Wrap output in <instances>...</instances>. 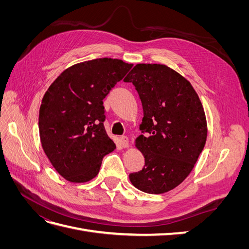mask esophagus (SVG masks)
Returning a JSON list of instances; mask_svg holds the SVG:
<instances>
[{
    "instance_id": "1",
    "label": "esophagus",
    "mask_w": 249,
    "mask_h": 249,
    "mask_svg": "<svg viewBox=\"0 0 249 249\" xmlns=\"http://www.w3.org/2000/svg\"><path fill=\"white\" fill-rule=\"evenodd\" d=\"M120 144H122L123 147H127L129 146V138L126 136H122L120 137Z\"/></svg>"
}]
</instances>
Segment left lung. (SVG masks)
<instances>
[{
  "mask_svg": "<svg viewBox=\"0 0 249 249\" xmlns=\"http://www.w3.org/2000/svg\"><path fill=\"white\" fill-rule=\"evenodd\" d=\"M124 82L137 90L143 108L136 146L144 166L130 175L137 189L150 194L172 190L189 176L207 140V120L192 85L163 64H137Z\"/></svg>",
  "mask_w": 249,
  "mask_h": 249,
  "instance_id": "left-lung-1",
  "label": "left lung"
}]
</instances>
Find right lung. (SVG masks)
Masks as SVG:
<instances>
[{"instance_id":"add662e5","label":"right lung","mask_w":249,"mask_h":249,"mask_svg":"<svg viewBox=\"0 0 249 249\" xmlns=\"http://www.w3.org/2000/svg\"><path fill=\"white\" fill-rule=\"evenodd\" d=\"M133 64L100 58L71 66L50 86L39 110L42 148L64 178L85 183L115 149L106 133L103 100Z\"/></svg>"}]
</instances>
